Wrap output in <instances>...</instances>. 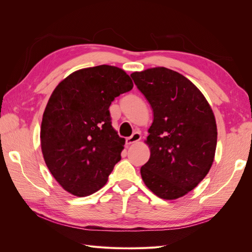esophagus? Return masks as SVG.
Returning a JSON list of instances; mask_svg holds the SVG:
<instances>
[{"label": "esophagus", "instance_id": "obj_1", "mask_svg": "<svg viewBox=\"0 0 252 252\" xmlns=\"http://www.w3.org/2000/svg\"><path fill=\"white\" fill-rule=\"evenodd\" d=\"M141 140V133L140 132H133L131 136H129V138L126 139V144L130 145V144H134L136 142H139Z\"/></svg>", "mask_w": 252, "mask_h": 252}]
</instances>
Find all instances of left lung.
Returning <instances> with one entry per match:
<instances>
[{
  "instance_id": "left-lung-1",
  "label": "left lung",
  "mask_w": 252,
  "mask_h": 252,
  "mask_svg": "<svg viewBox=\"0 0 252 252\" xmlns=\"http://www.w3.org/2000/svg\"><path fill=\"white\" fill-rule=\"evenodd\" d=\"M130 77L154 111L145 141L150 158L141 167L142 179L161 199H179L211 168L218 140L215 114L199 88L177 71L156 67Z\"/></svg>"
}]
</instances>
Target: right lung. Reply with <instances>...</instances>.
<instances>
[{
	"label": "right lung",
	"instance_id": "1",
	"mask_svg": "<svg viewBox=\"0 0 252 252\" xmlns=\"http://www.w3.org/2000/svg\"><path fill=\"white\" fill-rule=\"evenodd\" d=\"M132 87L123 69L100 65L72 72L53 90L43 114L41 148L66 191L86 196L107 183L125 144L111 125L109 106Z\"/></svg>",
	"mask_w": 252,
	"mask_h": 252
}]
</instances>
